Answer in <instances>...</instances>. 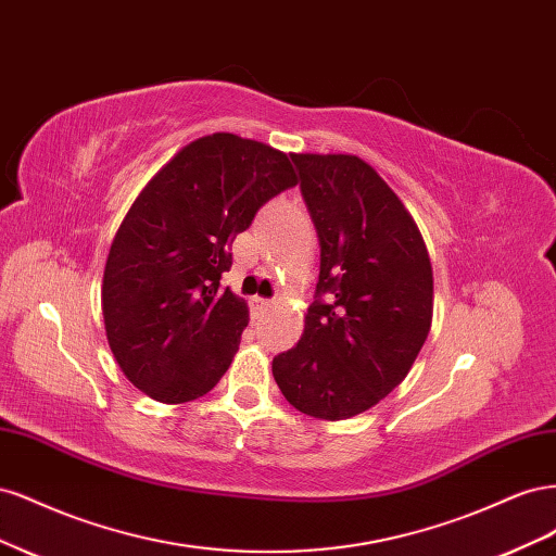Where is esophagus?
<instances>
[{
  "instance_id": "34e87169",
  "label": "esophagus",
  "mask_w": 556,
  "mask_h": 556,
  "mask_svg": "<svg viewBox=\"0 0 556 556\" xmlns=\"http://www.w3.org/2000/svg\"><path fill=\"white\" fill-rule=\"evenodd\" d=\"M271 304H274L271 299H262V296L252 299V308H255V311H266V308H271Z\"/></svg>"
}]
</instances>
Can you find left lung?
Instances as JSON below:
<instances>
[{"instance_id":"8db88e82","label":"left lung","mask_w":556,"mask_h":556,"mask_svg":"<svg viewBox=\"0 0 556 556\" xmlns=\"http://www.w3.org/2000/svg\"><path fill=\"white\" fill-rule=\"evenodd\" d=\"M319 239L315 304L296 348L271 364L311 417L348 419L403 382L433 317V271L410 211L357 155L292 153Z\"/></svg>"}]
</instances>
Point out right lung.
I'll list each match as a JSON object with an SVG mask.
<instances>
[{"mask_svg":"<svg viewBox=\"0 0 556 556\" xmlns=\"http://www.w3.org/2000/svg\"><path fill=\"white\" fill-rule=\"evenodd\" d=\"M288 153L229 131L166 162L117 227L102 280L109 348L160 403L211 392L237 355L248 304L220 278L231 243L268 199L294 188Z\"/></svg>","mask_w":556,"mask_h":556,"instance_id":"1","label":"right lung"}]
</instances>
